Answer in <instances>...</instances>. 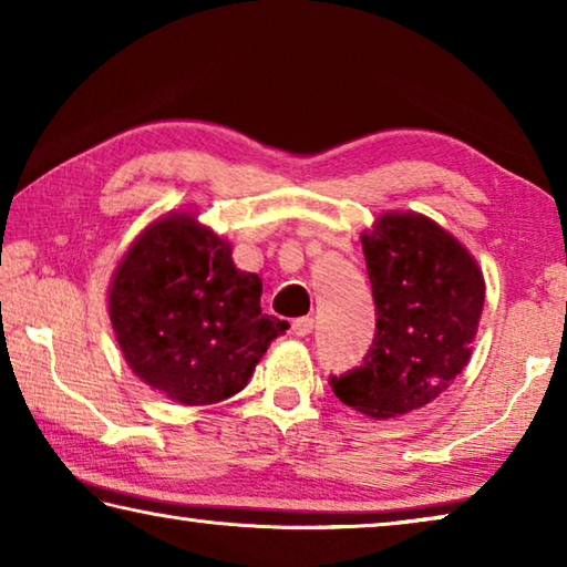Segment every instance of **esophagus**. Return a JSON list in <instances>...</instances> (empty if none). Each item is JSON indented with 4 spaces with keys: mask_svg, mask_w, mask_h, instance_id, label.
Masks as SVG:
<instances>
[{
    "mask_svg": "<svg viewBox=\"0 0 567 567\" xmlns=\"http://www.w3.org/2000/svg\"><path fill=\"white\" fill-rule=\"evenodd\" d=\"M312 328H315V320L312 318H297L292 322V332L297 334V338H307V334L312 332Z\"/></svg>",
    "mask_w": 567,
    "mask_h": 567,
    "instance_id": "obj_1",
    "label": "esophagus"
}]
</instances>
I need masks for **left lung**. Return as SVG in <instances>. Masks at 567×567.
Listing matches in <instances>:
<instances>
[{
	"mask_svg": "<svg viewBox=\"0 0 567 567\" xmlns=\"http://www.w3.org/2000/svg\"><path fill=\"white\" fill-rule=\"evenodd\" d=\"M375 300V340L364 364L330 385L372 420L425 408L473 354L485 277L470 249L420 213H382L362 233Z\"/></svg>",
	"mask_w": 567,
	"mask_h": 567,
	"instance_id": "8db88e82",
	"label": "left lung"
}]
</instances>
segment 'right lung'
Listing matches in <instances>:
<instances>
[{
  "label": "right lung",
  "instance_id": "1",
  "mask_svg": "<svg viewBox=\"0 0 567 567\" xmlns=\"http://www.w3.org/2000/svg\"><path fill=\"white\" fill-rule=\"evenodd\" d=\"M260 295V277L233 262V243L192 209H172L122 255L107 312L134 375L179 405H213L243 390L290 328L262 315Z\"/></svg>",
  "mask_w": 567,
  "mask_h": 567
}]
</instances>
